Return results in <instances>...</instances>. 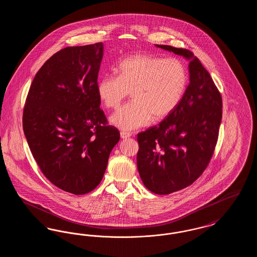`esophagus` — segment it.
<instances>
[{
  "label": "esophagus",
  "mask_w": 257,
  "mask_h": 257,
  "mask_svg": "<svg viewBox=\"0 0 257 257\" xmlns=\"http://www.w3.org/2000/svg\"><path fill=\"white\" fill-rule=\"evenodd\" d=\"M120 137L122 138V139H128V138H130L131 137V134L130 133H127V132H120Z\"/></svg>",
  "instance_id": "esophagus-1"
}]
</instances>
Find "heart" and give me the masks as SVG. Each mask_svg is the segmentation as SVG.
Here are the masks:
<instances>
[{
	"instance_id": "heart-1",
	"label": "heart",
	"mask_w": 257,
	"mask_h": 257,
	"mask_svg": "<svg viewBox=\"0 0 257 257\" xmlns=\"http://www.w3.org/2000/svg\"><path fill=\"white\" fill-rule=\"evenodd\" d=\"M117 76L106 75L98 81L100 102L107 109H117L131 92L132 101L113 113L110 122L124 131L144 127L168 117L183 98L188 74L182 61L138 54L116 67Z\"/></svg>"
}]
</instances>
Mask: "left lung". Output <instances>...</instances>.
Returning <instances> with one entry per match:
<instances>
[{
    "mask_svg": "<svg viewBox=\"0 0 257 257\" xmlns=\"http://www.w3.org/2000/svg\"><path fill=\"white\" fill-rule=\"evenodd\" d=\"M156 47L189 61L190 84L177 108L159 125L138 134L137 166L143 182L152 193L169 195L194 183L206 169L218 141L222 102L191 51Z\"/></svg>",
    "mask_w": 257,
    "mask_h": 257,
    "instance_id": "left-lung-1",
    "label": "left lung"
}]
</instances>
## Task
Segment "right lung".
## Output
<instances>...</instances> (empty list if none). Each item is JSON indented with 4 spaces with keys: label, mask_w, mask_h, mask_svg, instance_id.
<instances>
[{
    "label": "right lung",
    "mask_w": 257,
    "mask_h": 257,
    "mask_svg": "<svg viewBox=\"0 0 257 257\" xmlns=\"http://www.w3.org/2000/svg\"><path fill=\"white\" fill-rule=\"evenodd\" d=\"M103 52L102 42L57 52L35 76L25 104L23 130L39 169L74 195L97 187L120 138L100 109Z\"/></svg>",
    "instance_id": "obj_1"
}]
</instances>
